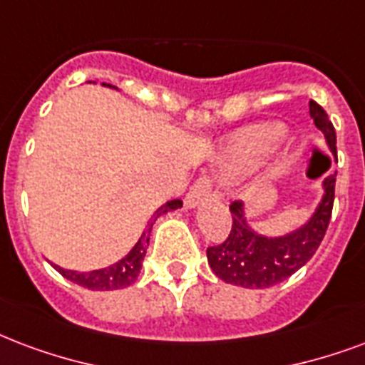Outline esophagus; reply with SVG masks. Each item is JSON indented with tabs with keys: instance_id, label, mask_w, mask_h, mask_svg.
Returning a JSON list of instances; mask_svg holds the SVG:
<instances>
[{
	"instance_id": "esophagus-1",
	"label": "esophagus",
	"mask_w": 365,
	"mask_h": 365,
	"mask_svg": "<svg viewBox=\"0 0 365 365\" xmlns=\"http://www.w3.org/2000/svg\"><path fill=\"white\" fill-rule=\"evenodd\" d=\"M208 197H212V189H210V182L207 176H201L193 183V187L189 189L187 197H185V205L189 208H195L199 202L207 201Z\"/></svg>"
}]
</instances>
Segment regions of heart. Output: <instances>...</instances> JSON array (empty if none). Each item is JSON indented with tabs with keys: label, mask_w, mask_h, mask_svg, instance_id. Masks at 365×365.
<instances>
[{
	"label": "heart",
	"mask_w": 365,
	"mask_h": 365,
	"mask_svg": "<svg viewBox=\"0 0 365 365\" xmlns=\"http://www.w3.org/2000/svg\"><path fill=\"white\" fill-rule=\"evenodd\" d=\"M283 138V126L279 124H266V126L250 128L243 132L235 141L232 155L227 158V166L232 170L250 168L258 158L272 151Z\"/></svg>",
	"instance_id": "heart-1"
}]
</instances>
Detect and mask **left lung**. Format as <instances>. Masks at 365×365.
Wrapping results in <instances>:
<instances>
[{"mask_svg":"<svg viewBox=\"0 0 365 365\" xmlns=\"http://www.w3.org/2000/svg\"><path fill=\"white\" fill-rule=\"evenodd\" d=\"M310 116L327 139L333 153L337 151V133L329 116L316 101H310ZM335 201V176L324 180V195L310 220L294 232L266 237L255 232L247 222L243 202H232V232L220 245L208 247L210 268L222 282L247 289H268L285 282L304 266L318 250L329 226Z\"/></svg>","mask_w":365,"mask_h":365,"instance_id":"8db88e82","label":"left lung"}]
</instances>
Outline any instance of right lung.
<instances>
[{"label": "right lung", "instance_id": "add662e5", "mask_svg": "<svg viewBox=\"0 0 365 365\" xmlns=\"http://www.w3.org/2000/svg\"><path fill=\"white\" fill-rule=\"evenodd\" d=\"M103 86H108V88H110V83H103ZM180 207H182V201H180V199L164 202L163 207L153 214V218L147 222L145 232L141 233V237H139L138 243L133 245V249L130 250L122 260L110 264L107 268L93 269V272H74V269L61 268L57 264H53V268L57 269L63 277L71 279L72 283H76L80 287L91 289V291H115V289L128 287V285H132V283L138 279L139 269H141V264H143V258H145L147 245H149V235H151V227L153 224H155V220H157L158 216L170 212V210H176V208Z\"/></svg>", "mask_w": 365, "mask_h": 365}]
</instances>
